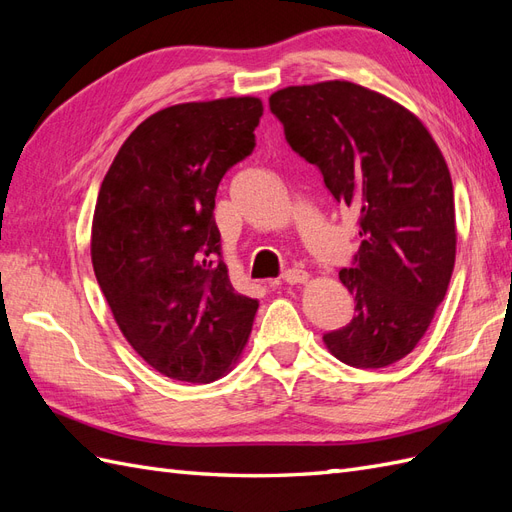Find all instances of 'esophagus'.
<instances>
[{
	"label": "esophagus",
	"instance_id": "34e87169",
	"mask_svg": "<svg viewBox=\"0 0 512 512\" xmlns=\"http://www.w3.org/2000/svg\"><path fill=\"white\" fill-rule=\"evenodd\" d=\"M282 280H284V284H290V286H294V284H305V282L309 280V275H307V271H303V269H288V271L282 275Z\"/></svg>",
	"mask_w": 512,
	"mask_h": 512
}]
</instances>
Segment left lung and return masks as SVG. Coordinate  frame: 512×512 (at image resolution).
I'll list each match as a JSON object with an SVG mask.
<instances>
[{
    "instance_id": "1",
    "label": "left lung",
    "mask_w": 512,
    "mask_h": 512,
    "mask_svg": "<svg viewBox=\"0 0 512 512\" xmlns=\"http://www.w3.org/2000/svg\"><path fill=\"white\" fill-rule=\"evenodd\" d=\"M269 106L288 145L359 215V254L339 271L354 318L324 335V346L352 367L393 365L423 339L455 267V198L442 151L408 108L350 81L292 85Z\"/></svg>"
}]
</instances>
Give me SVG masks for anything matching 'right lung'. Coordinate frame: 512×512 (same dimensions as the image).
Listing matches in <instances>:
<instances>
[{
  "instance_id": "obj_1",
  "label": "right lung",
  "mask_w": 512,
  "mask_h": 512,
  "mask_svg": "<svg viewBox=\"0 0 512 512\" xmlns=\"http://www.w3.org/2000/svg\"><path fill=\"white\" fill-rule=\"evenodd\" d=\"M262 102H185L147 117L100 185L91 262L117 327L145 363L181 382L222 378L258 301L228 280L215 226L226 170L254 151Z\"/></svg>"
}]
</instances>
